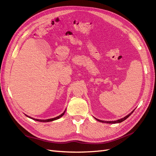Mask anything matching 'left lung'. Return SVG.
Wrapping results in <instances>:
<instances>
[{"mask_svg":"<svg viewBox=\"0 0 156 156\" xmlns=\"http://www.w3.org/2000/svg\"><path fill=\"white\" fill-rule=\"evenodd\" d=\"M133 111H133L131 113H129V114L128 115H127V116H126L125 117L122 118V119H119V120H115V121H103V120H99V119H96V118H95V119H96V120H98V121H99V122H102V123H107V124H116V123H120V122H123V121H124L126 119H127V118H128V117L132 114V113L133 112Z\"/></svg>","mask_w":156,"mask_h":156,"instance_id":"obj_1","label":"left lung"}]
</instances>
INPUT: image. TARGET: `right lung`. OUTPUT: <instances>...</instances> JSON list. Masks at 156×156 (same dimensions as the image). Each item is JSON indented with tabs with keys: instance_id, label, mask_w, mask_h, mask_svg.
Masks as SVG:
<instances>
[{
	"instance_id": "obj_1",
	"label": "right lung",
	"mask_w": 156,
	"mask_h": 156,
	"mask_svg": "<svg viewBox=\"0 0 156 156\" xmlns=\"http://www.w3.org/2000/svg\"><path fill=\"white\" fill-rule=\"evenodd\" d=\"M65 112H66V110L64 111V112L62 113V114H61L60 115H59L58 116H56V117H55V118H53V119H48V120H39V119H32V118H30V117H29V116H28L29 118H30V119H33V120H36V121H38V122H51V121H53V120H57V119H60V117H62L64 115V113H65Z\"/></svg>"
}]
</instances>
